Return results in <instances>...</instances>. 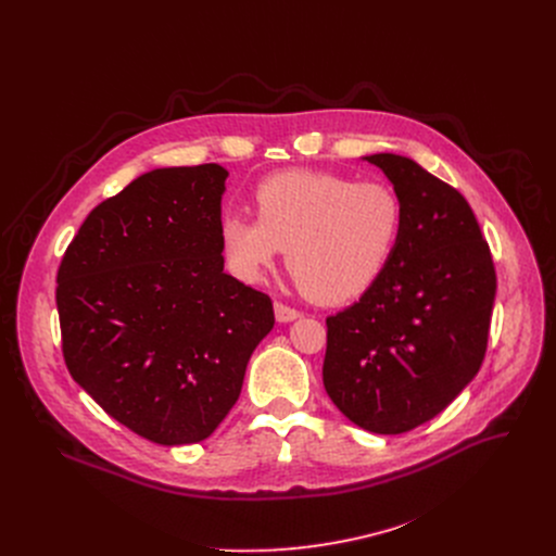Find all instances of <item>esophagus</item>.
<instances>
[{
	"label": "esophagus",
	"mask_w": 556,
	"mask_h": 556,
	"mask_svg": "<svg viewBox=\"0 0 556 556\" xmlns=\"http://www.w3.org/2000/svg\"><path fill=\"white\" fill-rule=\"evenodd\" d=\"M275 316H277V321H281V324H288V321H294V319H299L301 312H299L296 307H290V305L281 303V301H275Z\"/></svg>",
	"instance_id": "34e87169"
}]
</instances>
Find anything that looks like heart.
I'll return each mask as SVG.
<instances>
[{
  "label": "heart",
  "instance_id": "1",
  "mask_svg": "<svg viewBox=\"0 0 556 556\" xmlns=\"http://www.w3.org/2000/svg\"><path fill=\"white\" fill-rule=\"evenodd\" d=\"M257 217L226 215L219 244L228 270L262 283L288 249L307 296L341 305L363 296L389 266L403 232V200L380 180L321 169H290L253 191Z\"/></svg>",
  "mask_w": 556,
  "mask_h": 556
}]
</instances>
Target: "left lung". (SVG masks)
Here are the masks:
<instances>
[{
    "mask_svg": "<svg viewBox=\"0 0 556 556\" xmlns=\"http://www.w3.org/2000/svg\"><path fill=\"white\" fill-rule=\"evenodd\" d=\"M403 200V232L380 279L328 316L324 384L361 429L407 433L480 371L497 290L489 242L464 195L412 157L374 153Z\"/></svg>",
    "mask_w": 556,
    "mask_h": 556,
    "instance_id": "obj_1",
    "label": "left lung"
}]
</instances>
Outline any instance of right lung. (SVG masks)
I'll return each mask as SVG.
<instances>
[{"instance_id":"obj_1","label":"right lung","mask_w":556,"mask_h":556,"mask_svg":"<svg viewBox=\"0 0 556 556\" xmlns=\"http://www.w3.org/2000/svg\"><path fill=\"white\" fill-rule=\"evenodd\" d=\"M226 178L215 163L142 174L90 211L56 273L67 371L155 444L208 438L275 326L270 296L224 273Z\"/></svg>"}]
</instances>
